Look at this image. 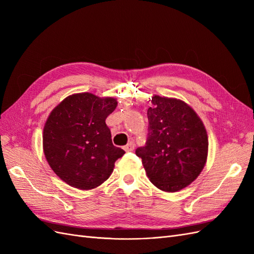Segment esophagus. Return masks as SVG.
<instances>
[{
    "label": "esophagus",
    "mask_w": 254,
    "mask_h": 254,
    "mask_svg": "<svg viewBox=\"0 0 254 254\" xmlns=\"http://www.w3.org/2000/svg\"><path fill=\"white\" fill-rule=\"evenodd\" d=\"M134 147H135L134 142H133V141H130V142L125 146L124 149H125V151H132V150L134 149Z\"/></svg>",
    "instance_id": "1"
}]
</instances>
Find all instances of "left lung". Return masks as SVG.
<instances>
[{
    "label": "left lung",
    "instance_id": "8db88e82",
    "mask_svg": "<svg viewBox=\"0 0 254 254\" xmlns=\"http://www.w3.org/2000/svg\"><path fill=\"white\" fill-rule=\"evenodd\" d=\"M148 139L135 150L153 186L175 193L193 182L206 162L209 140L202 121L181 99L153 95Z\"/></svg>",
    "mask_w": 254,
    "mask_h": 254
}]
</instances>
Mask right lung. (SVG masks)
<instances>
[{"label":"right lung","instance_id":"right-lung-1","mask_svg":"<svg viewBox=\"0 0 254 254\" xmlns=\"http://www.w3.org/2000/svg\"><path fill=\"white\" fill-rule=\"evenodd\" d=\"M113 97L88 92L65 97L52 110L43 128V152L59 178L79 190L101 186L125 151L112 144L106 119L117 108Z\"/></svg>","mask_w":254,"mask_h":254}]
</instances>
